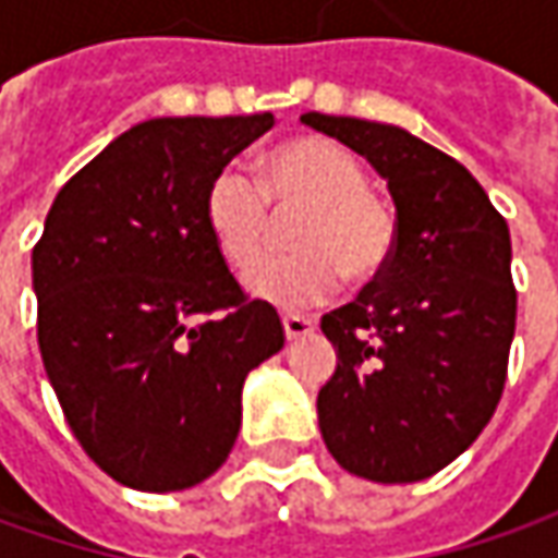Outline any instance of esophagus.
I'll list each match as a JSON object with an SVG mask.
<instances>
[{
	"label": "esophagus",
	"instance_id": "obj_1",
	"mask_svg": "<svg viewBox=\"0 0 558 558\" xmlns=\"http://www.w3.org/2000/svg\"><path fill=\"white\" fill-rule=\"evenodd\" d=\"M282 329H286V338H289V341H298V338H304V335H311L313 329H316V319L289 313V316H282Z\"/></svg>",
	"mask_w": 558,
	"mask_h": 558
}]
</instances>
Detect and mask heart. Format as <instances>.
<instances>
[{
	"label": "heart",
	"instance_id": "b5f03b06",
	"mask_svg": "<svg viewBox=\"0 0 558 558\" xmlns=\"http://www.w3.org/2000/svg\"><path fill=\"white\" fill-rule=\"evenodd\" d=\"M276 210H304L291 242L298 254L264 257L245 272L251 298L301 311L329 298L341 276L369 279L395 251L391 207L366 189V170L332 140L304 136L272 148L260 180L223 167L204 195V223L229 267H247L267 242Z\"/></svg>",
	"mask_w": 558,
	"mask_h": 558
}]
</instances>
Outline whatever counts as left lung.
Wrapping results in <instances>:
<instances>
[{
    "instance_id": "left-lung-1",
    "label": "left lung",
    "mask_w": 558,
    "mask_h": 558,
    "mask_svg": "<svg viewBox=\"0 0 558 558\" xmlns=\"http://www.w3.org/2000/svg\"><path fill=\"white\" fill-rule=\"evenodd\" d=\"M388 183L397 239L351 304L326 313L335 373L316 413L329 453L381 484L432 478L490 422L515 335L509 226L478 180L413 133L301 114Z\"/></svg>"
}]
</instances>
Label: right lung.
<instances>
[{
	"mask_svg": "<svg viewBox=\"0 0 558 558\" xmlns=\"http://www.w3.org/2000/svg\"><path fill=\"white\" fill-rule=\"evenodd\" d=\"M272 126L269 111L130 126L54 195L33 247L46 375L89 460L133 490L210 478L247 373L286 344L204 223L210 180Z\"/></svg>",
	"mask_w": 558,
	"mask_h": 558,
	"instance_id": "right-lung-1",
	"label": "right lung"
}]
</instances>
